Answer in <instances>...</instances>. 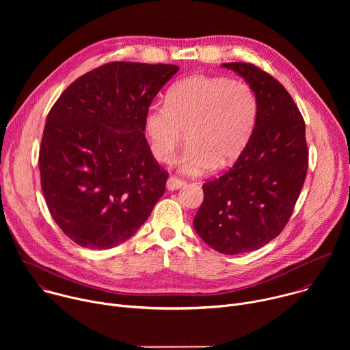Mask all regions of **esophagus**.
I'll use <instances>...</instances> for the list:
<instances>
[{"label": "esophagus", "mask_w": 350, "mask_h": 350, "mask_svg": "<svg viewBox=\"0 0 350 350\" xmlns=\"http://www.w3.org/2000/svg\"><path fill=\"white\" fill-rule=\"evenodd\" d=\"M184 185H185V181L181 180V178H178V177H176V176H170V177L167 178V183H166V188H167L169 191L180 189V188H183Z\"/></svg>", "instance_id": "obj_1"}]
</instances>
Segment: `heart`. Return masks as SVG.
Returning <instances> with one entry per match:
<instances>
[{
  "label": "heart",
  "instance_id": "1",
  "mask_svg": "<svg viewBox=\"0 0 350 350\" xmlns=\"http://www.w3.org/2000/svg\"><path fill=\"white\" fill-rule=\"evenodd\" d=\"M258 95L243 80L193 75L174 83L166 104H152L142 130L152 157L170 163L187 130L177 161L181 173L201 176L232 165L245 151L258 118Z\"/></svg>",
  "mask_w": 350,
  "mask_h": 350
}]
</instances>
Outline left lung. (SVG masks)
Here are the masks:
<instances>
[{"instance_id": "8db88e82", "label": "left lung", "mask_w": 350, "mask_h": 350, "mask_svg": "<svg viewBox=\"0 0 350 350\" xmlns=\"http://www.w3.org/2000/svg\"><path fill=\"white\" fill-rule=\"evenodd\" d=\"M258 95L256 124L245 151L219 178L206 181L193 228L224 255L256 251L286 226L309 165L305 120L284 85L246 62L223 64Z\"/></svg>"}]
</instances>
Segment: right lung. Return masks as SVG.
<instances>
[{"label":"right lung","mask_w":350,"mask_h":350,"mask_svg":"<svg viewBox=\"0 0 350 350\" xmlns=\"http://www.w3.org/2000/svg\"><path fill=\"white\" fill-rule=\"evenodd\" d=\"M176 65L109 62L75 80L46 116L40 145L49 213L73 242L109 249L129 239L165 193L169 173L142 123Z\"/></svg>","instance_id":"1"}]
</instances>
